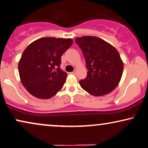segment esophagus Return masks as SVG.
Masks as SVG:
<instances>
[{
    "label": "esophagus",
    "instance_id": "34e87169",
    "mask_svg": "<svg viewBox=\"0 0 148 148\" xmlns=\"http://www.w3.org/2000/svg\"><path fill=\"white\" fill-rule=\"evenodd\" d=\"M76 73H77L76 71H75V70H74L73 71V72L71 73H72V74H73V75H75V74H76Z\"/></svg>",
    "mask_w": 148,
    "mask_h": 148
}]
</instances>
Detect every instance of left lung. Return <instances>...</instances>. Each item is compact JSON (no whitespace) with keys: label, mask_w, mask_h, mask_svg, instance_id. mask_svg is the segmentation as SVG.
Segmentation results:
<instances>
[{"label":"left lung","mask_w":148,"mask_h":148,"mask_svg":"<svg viewBox=\"0 0 148 148\" xmlns=\"http://www.w3.org/2000/svg\"><path fill=\"white\" fill-rule=\"evenodd\" d=\"M85 58L88 73L79 84L84 90L96 97L107 95L118 85L124 64L114 46L97 36L75 39Z\"/></svg>","instance_id":"8db88e82"}]
</instances>
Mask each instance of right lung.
Returning <instances> with one entry per match:
<instances>
[{
    "label": "right lung",
    "mask_w": 148,
    "mask_h": 148,
    "mask_svg": "<svg viewBox=\"0 0 148 148\" xmlns=\"http://www.w3.org/2000/svg\"><path fill=\"white\" fill-rule=\"evenodd\" d=\"M72 44L71 39L43 37L26 47L18 70L21 82L30 95L48 99L62 88L67 73L60 68L61 56Z\"/></svg>",
    "instance_id": "1"
}]
</instances>
